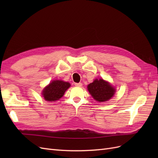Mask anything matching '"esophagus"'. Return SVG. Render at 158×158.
Wrapping results in <instances>:
<instances>
[{
    "label": "esophagus",
    "mask_w": 158,
    "mask_h": 158,
    "mask_svg": "<svg viewBox=\"0 0 158 158\" xmlns=\"http://www.w3.org/2000/svg\"><path fill=\"white\" fill-rule=\"evenodd\" d=\"M74 85H76V86H78V87H81L82 85V83H75Z\"/></svg>",
    "instance_id": "esophagus-1"
}]
</instances>
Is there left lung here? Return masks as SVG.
Masks as SVG:
<instances>
[{
  "mask_svg": "<svg viewBox=\"0 0 158 158\" xmlns=\"http://www.w3.org/2000/svg\"><path fill=\"white\" fill-rule=\"evenodd\" d=\"M92 98L99 102H107L113 98L116 89L107 81L102 78L95 79L87 86Z\"/></svg>",
  "mask_w": 158,
  "mask_h": 158,
  "instance_id": "1",
  "label": "left lung"
}]
</instances>
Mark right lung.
Listing matches in <instances>:
<instances>
[{
    "label": "right lung",
    "instance_id": "obj_1",
    "mask_svg": "<svg viewBox=\"0 0 158 158\" xmlns=\"http://www.w3.org/2000/svg\"><path fill=\"white\" fill-rule=\"evenodd\" d=\"M70 86L69 82L59 80H52L42 91V95L47 102H55L63 96Z\"/></svg>",
    "mask_w": 158,
    "mask_h": 158
}]
</instances>
